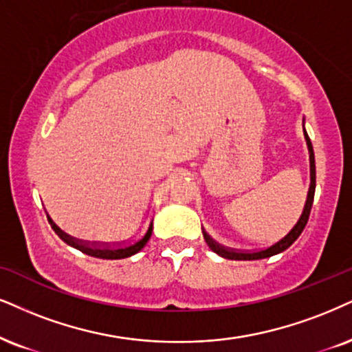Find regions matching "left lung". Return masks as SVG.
Wrapping results in <instances>:
<instances>
[{"label":"left lung","mask_w":352,"mask_h":352,"mask_svg":"<svg viewBox=\"0 0 352 352\" xmlns=\"http://www.w3.org/2000/svg\"><path fill=\"white\" fill-rule=\"evenodd\" d=\"M303 135H305L307 146H309V153H310V189H309V196H307L305 207H303V212H302L300 219H298V222L294 225V228L290 230L287 235H285L284 238H280V240L274 243V245H271L266 250L251 251V253H248V251H236V250L225 248V246L219 245V243H215L209 235H207L206 232H204V238H206V243L209 245V248L214 251V253L222 256V258L235 259V261H253V259H263V258H269V256H274L277 253H282V251L287 250L289 246L292 245V243L296 241L298 236H300V233L303 232V228H305L307 222H309L311 204H314V196H315V179H316L314 146H311L310 137H309V133L305 132V129H303Z\"/></svg>","instance_id":"obj_1"}]
</instances>
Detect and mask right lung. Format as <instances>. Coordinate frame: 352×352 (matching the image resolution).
Returning <instances> with one entry per match:
<instances>
[{"label": "right lung", "instance_id": "add662e5", "mask_svg": "<svg viewBox=\"0 0 352 352\" xmlns=\"http://www.w3.org/2000/svg\"><path fill=\"white\" fill-rule=\"evenodd\" d=\"M49 223L52 225V228H54V232L58 235L62 240L67 243V245L73 246V248L80 250L81 253L85 254H89L93 256V258H101V259H122V258H129V256L135 254L140 251L143 246L146 245V241L150 240L151 236V230H153V222L148 225V230L145 232V235L142 238H138V240L129 243V245H124V246H101L98 245V243H83L80 240H76V238H73L70 235H67V233H63L62 230H60L56 225L52 222V219L49 217Z\"/></svg>", "mask_w": 352, "mask_h": 352}]
</instances>
